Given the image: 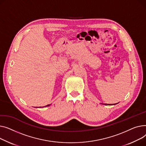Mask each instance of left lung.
Wrapping results in <instances>:
<instances>
[{"label":"left lung","instance_id":"1","mask_svg":"<svg viewBox=\"0 0 146 146\" xmlns=\"http://www.w3.org/2000/svg\"><path fill=\"white\" fill-rule=\"evenodd\" d=\"M118 103H116V104H104V105H108V106H112V105H115V104H117ZM102 104V103H101Z\"/></svg>","mask_w":146,"mask_h":146}]
</instances>
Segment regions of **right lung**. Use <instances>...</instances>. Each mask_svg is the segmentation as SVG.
I'll return each mask as SVG.
<instances>
[{
	"label": "right lung",
	"instance_id": "add662e5",
	"mask_svg": "<svg viewBox=\"0 0 146 146\" xmlns=\"http://www.w3.org/2000/svg\"><path fill=\"white\" fill-rule=\"evenodd\" d=\"M50 104H48V105H47V106H45V107H49V106H50ZM38 108H39V107H38ZM39 108H41V107H39Z\"/></svg>",
	"mask_w": 146,
	"mask_h": 146
}]
</instances>
